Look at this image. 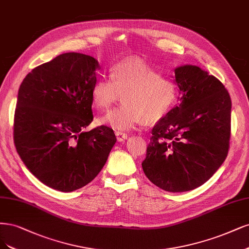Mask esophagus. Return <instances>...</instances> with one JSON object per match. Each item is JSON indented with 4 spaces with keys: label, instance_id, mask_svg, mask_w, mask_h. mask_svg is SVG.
<instances>
[{
    "label": "esophagus",
    "instance_id": "esophagus-1",
    "mask_svg": "<svg viewBox=\"0 0 249 249\" xmlns=\"http://www.w3.org/2000/svg\"><path fill=\"white\" fill-rule=\"evenodd\" d=\"M115 136H116V139L118 142H123L127 138V134H125L124 132H119V131L115 132Z\"/></svg>",
    "mask_w": 249,
    "mask_h": 249
}]
</instances>
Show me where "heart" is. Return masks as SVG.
Masks as SVG:
<instances>
[{"label": "heart", "mask_w": 249, "mask_h": 249, "mask_svg": "<svg viewBox=\"0 0 249 249\" xmlns=\"http://www.w3.org/2000/svg\"><path fill=\"white\" fill-rule=\"evenodd\" d=\"M177 84L137 59L114 65L110 77L93 83L91 98L99 110H107L121 96L123 104L111 110L101 123L115 130H128L142 121L154 124L164 118L177 99Z\"/></svg>", "instance_id": "heart-1"}]
</instances>
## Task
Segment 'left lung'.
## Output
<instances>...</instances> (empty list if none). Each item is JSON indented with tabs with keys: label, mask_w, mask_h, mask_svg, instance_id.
<instances>
[{
	"label": "left lung",
	"mask_w": 249,
	"mask_h": 249,
	"mask_svg": "<svg viewBox=\"0 0 249 249\" xmlns=\"http://www.w3.org/2000/svg\"><path fill=\"white\" fill-rule=\"evenodd\" d=\"M179 106L152 127L145 175L171 193L195 190L225 161L231 138L229 91L216 77L196 66L176 68Z\"/></svg>",
	"instance_id": "1"
}]
</instances>
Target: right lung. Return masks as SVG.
Returning <instances> with one entry per match:
<instances>
[{
	"label": "right lung",
	"mask_w": 249,
	"mask_h": 249,
	"mask_svg": "<svg viewBox=\"0 0 249 249\" xmlns=\"http://www.w3.org/2000/svg\"><path fill=\"white\" fill-rule=\"evenodd\" d=\"M98 70L92 56L63 53L34 68L19 87L14 145L30 172L53 190L73 192L89 183L116 142L109 126L85 131L93 119Z\"/></svg>",
	"instance_id": "1"
}]
</instances>
